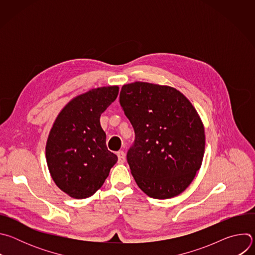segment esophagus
Wrapping results in <instances>:
<instances>
[{"mask_svg": "<svg viewBox=\"0 0 255 255\" xmlns=\"http://www.w3.org/2000/svg\"><path fill=\"white\" fill-rule=\"evenodd\" d=\"M117 155H118V162L119 163H124L125 162V153H124V151H119L117 153Z\"/></svg>", "mask_w": 255, "mask_h": 255, "instance_id": "34e87169", "label": "esophagus"}]
</instances>
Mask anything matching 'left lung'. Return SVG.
<instances>
[{
  "mask_svg": "<svg viewBox=\"0 0 255 255\" xmlns=\"http://www.w3.org/2000/svg\"><path fill=\"white\" fill-rule=\"evenodd\" d=\"M120 105L135 132L127 161L137 186L154 199L183 193L205 152L203 123L179 91L149 83L124 85Z\"/></svg>",
  "mask_w": 255,
  "mask_h": 255,
  "instance_id": "obj_1",
  "label": "left lung"
}]
</instances>
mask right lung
<instances>
[{"instance_id": "add662e5", "label": "right lung", "mask_w": 255, "mask_h": 255, "mask_svg": "<svg viewBox=\"0 0 255 255\" xmlns=\"http://www.w3.org/2000/svg\"><path fill=\"white\" fill-rule=\"evenodd\" d=\"M119 87L93 89L72 99L58 114L46 142V161L55 185L69 197L86 199L105 183L118 157L109 151L101 114Z\"/></svg>"}]
</instances>
